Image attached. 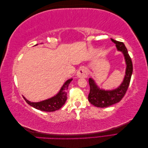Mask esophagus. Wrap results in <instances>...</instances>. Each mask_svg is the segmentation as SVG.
I'll use <instances>...</instances> for the list:
<instances>
[{"label":"esophagus","instance_id":"esophagus-1","mask_svg":"<svg viewBox=\"0 0 148 148\" xmlns=\"http://www.w3.org/2000/svg\"><path fill=\"white\" fill-rule=\"evenodd\" d=\"M88 75V70L86 68H81L77 71V76L79 78H86Z\"/></svg>","mask_w":148,"mask_h":148}]
</instances>
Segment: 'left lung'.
Wrapping results in <instances>:
<instances>
[{"instance_id":"8db88e82","label":"left lung","mask_w":148,"mask_h":148,"mask_svg":"<svg viewBox=\"0 0 148 148\" xmlns=\"http://www.w3.org/2000/svg\"><path fill=\"white\" fill-rule=\"evenodd\" d=\"M111 41L115 44L119 51L123 52L127 64V69L122 83L117 89L112 91H104L100 89L92 78L89 79L90 92L88 95V101L93 106L101 108L116 104L122 99L127 92L133 73L132 61L123 42L115 41L113 39H111Z\"/></svg>"}]
</instances>
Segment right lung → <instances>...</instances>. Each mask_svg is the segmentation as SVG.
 <instances>
[{"mask_svg": "<svg viewBox=\"0 0 148 148\" xmlns=\"http://www.w3.org/2000/svg\"><path fill=\"white\" fill-rule=\"evenodd\" d=\"M72 79V78H71L67 80L62 87L60 92L56 96L49 99L39 102H31L26 99L24 97L23 98L29 106L36 109L45 112H53L59 110L63 106L66 100V90L68 89L69 84Z\"/></svg>", "mask_w": 148, "mask_h": 148, "instance_id": "right-lung-1", "label": "right lung"}]
</instances>
